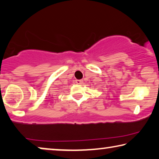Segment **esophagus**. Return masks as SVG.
<instances>
[{"mask_svg":"<svg viewBox=\"0 0 159 159\" xmlns=\"http://www.w3.org/2000/svg\"><path fill=\"white\" fill-rule=\"evenodd\" d=\"M75 82H76V84H82L83 81L82 80H75Z\"/></svg>","mask_w":159,"mask_h":159,"instance_id":"1","label":"esophagus"}]
</instances>
